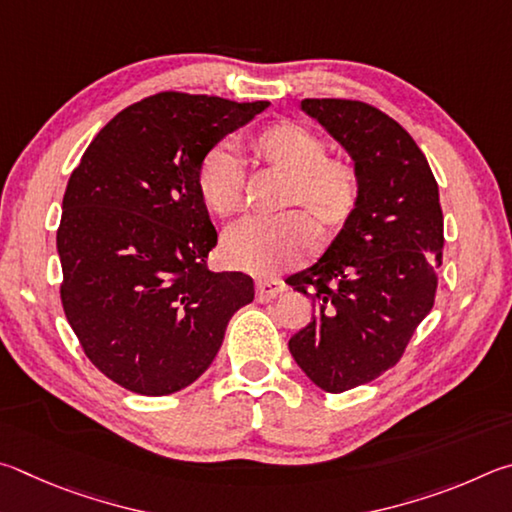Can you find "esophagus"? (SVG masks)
<instances>
[{"instance_id":"1","label":"esophagus","mask_w":512,"mask_h":512,"mask_svg":"<svg viewBox=\"0 0 512 512\" xmlns=\"http://www.w3.org/2000/svg\"><path fill=\"white\" fill-rule=\"evenodd\" d=\"M281 292H285L283 281H274V279L256 281V299L258 301H270L274 297H279Z\"/></svg>"}]
</instances>
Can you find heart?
<instances>
[{"mask_svg":"<svg viewBox=\"0 0 512 512\" xmlns=\"http://www.w3.org/2000/svg\"><path fill=\"white\" fill-rule=\"evenodd\" d=\"M256 155L267 166L288 175L285 204H301L326 224L339 227L357 204V175L346 161L326 157V143L306 125L281 121L265 128L254 141ZM197 188L206 209L215 215L236 213L245 197V166L231 143L206 152ZM317 242L315 224L301 211L276 218H245L224 231L222 256L233 270L274 276L299 265Z\"/></svg>","mask_w":512,"mask_h":512,"instance_id":"b5f03b06","label":"heart"}]
</instances>
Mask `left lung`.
Returning <instances> with one entry per match:
<instances>
[{
    "label": "left lung",
    "mask_w": 512,
    "mask_h": 512,
    "mask_svg": "<svg viewBox=\"0 0 512 512\" xmlns=\"http://www.w3.org/2000/svg\"><path fill=\"white\" fill-rule=\"evenodd\" d=\"M301 110L348 152L360 186L324 256L288 279L315 308L290 339L294 362L342 393L391 369L432 310L443 211L423 150L391 116L342 98H306Z\"/></svg>",
    "instance_id": "8db88e82"
}]
</instances>
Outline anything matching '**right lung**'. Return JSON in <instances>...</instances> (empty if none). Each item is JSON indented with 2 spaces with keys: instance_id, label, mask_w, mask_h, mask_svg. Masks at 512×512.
<instances>
[{
  "instance_id": "right-lung-1",
  "label": "right lung",
  "mask_w": 512,
  "mask_h": 512,
  "mask_svg": "<svg viewBox=\"0 0 512 512\" xmlns=\"http://www.w3.org/2000/svg\"><path fill=\"white\" fill-rule=\"evenodd\" d=\"M267 101L161 92L125 107L71 173L58 229L62 308L98 371L139 396L193 384L233 312L242 272H209L218 242L197 188L206 152Z\"/></svg>"
}]
</instances>
